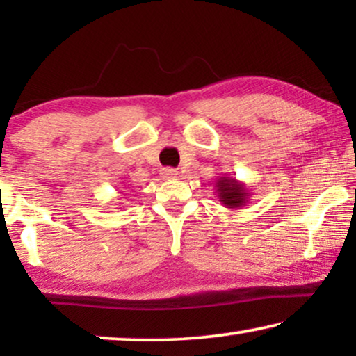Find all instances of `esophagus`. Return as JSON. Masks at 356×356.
<instances>
[{
  "mask_svg": "<svg viewBox=\"0 0 356 356\" xmlns=\"http://www.w3.org/2000/svg\"><path fill=\"white\" fill-rule=\"evenodd\" d=\"M178 175H179L178 170H175V168H163V170H162V178H165V179L177 178Z\"/></svg>",
  "mask_w": 356,
  "mask_h": 356,
  "instance_id": "obj_1",
  "label": "esophagus"
}]
</instances>
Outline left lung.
Masks as SVG:
<instances>
[{"label": "left lung", "instance_id": "8db88e82", "mask_svg": "<svg viewBox=\"0 0 356 356\" xmlns=\"http://www.w3.org/2000/svg\"><path fill=\"white\" fill-rule=\"evenodd\" d=\"M216 193L223 206L228 209H240L250 201V189L236 178L223 175L216 181Z\"/></svg>", "mask_w": 356, "mask_h": 356}]
</instances>
